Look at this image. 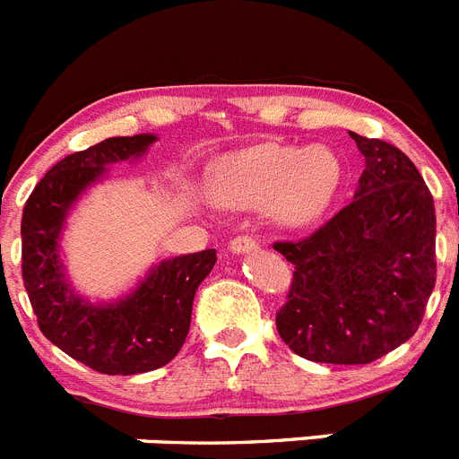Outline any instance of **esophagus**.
Instances as JSON below:
<instances>
[{"label": "esophagus", "mask_w": 459, "mask_h": 459, "mask_svg": "<svg viewBox=\"0 0 459 459\" xmlns=\"http://www.w3.org/2000/svg\"><path fill=\"white\" fill-rule=\"evenodd\" d=\"M259 248V241L255 237H248V234H243V237H237L230 241V250L234 255H243V253H253V250Z\"/></svg>", "instance_id": "obj_1"}]
</instances>
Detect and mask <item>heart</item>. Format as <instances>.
I'll return each mask as SVG.
<instances>
[{
  "label": "heart",
  "mask_w": 459,
  "mask_h": 459,
  "mask_svg": "<svg viewBox=\"0 0 459 459\" xmlns=\"http://www.w3.org/2000/svg\"><path fill=\"white\" fill-rule=\"evenodd\" d=\"M342 165L328 147H291L264 142L227 153L211 169L213 200L234 209L266 206L271 221L301 227L331 206Z\"/></svg>",
  "instance_id": "obj_1"
}]
</instances>
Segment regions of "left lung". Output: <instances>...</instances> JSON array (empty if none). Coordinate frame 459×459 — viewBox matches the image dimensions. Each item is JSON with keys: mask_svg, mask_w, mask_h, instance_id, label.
Returning a JSON list of instances; mask_svg holds the SVG:
<instances>
[{"mask_svg": "<svg viewBox=\"0 0 459 459\" xmlns=\"http://www.w3.org/2000/svg\"><path fill=\"white\" fill-rule=\"evenodd\" d=\"M366 158L351 204L301 241L273 248L294 264L275 315L282 342L315 363L363 366L407 342L435 290V200L416 165L351 133Z\"/></svg>", "mask_w": 459, "mask_h": 459, "instance_id": "1", "label": "left lung"}]
</instances>
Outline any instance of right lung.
Segmentation results:
<instances>
[{
	"mask_svg": "<svg viewBox=\"0 0 459 459\" xmlns=\"http://www.w3.org/2000/svg\"><path fill=\"white\" fill-rule=\"evenodd\" d=\"M156 135L108 140L66 156L36 184L22 211V280L39 328L64 354L103 375L168 366L184 347L195 291L216 264V250L163 259L128 296L89 303L68 285L59 237L80 195L109 165L140 158Z\"/></svg>",
	"mask_w": 459,
	"mask_h": 459,
	"instance_id": "add662e5",
	"label": "right lung"
}]
</instances>
